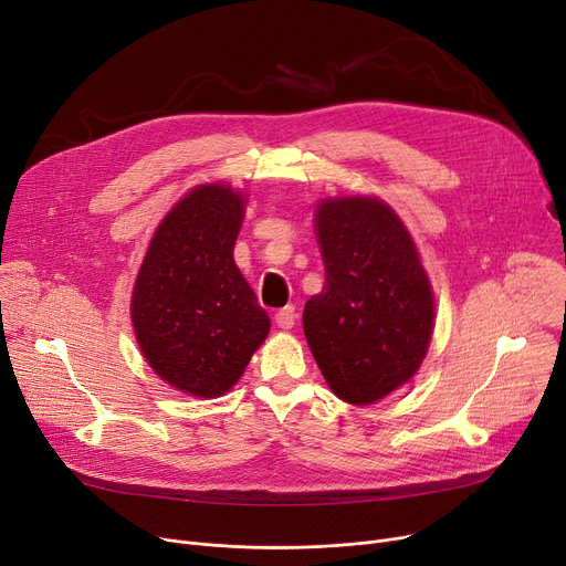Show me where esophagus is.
<instances>
[{"label":"esophagus","instance_id":"1","mask_svg":"<svg viewBox=\"0 0 566 566\" xmlns=\"http://www.w3.org/2000/svg\"><path fill=\"white\" fill-rule=\"evenodd\" d=\"M275 323H277V328H282V331H291L293 323H295V307L289 305V307L280 310L275 314Z\"/></svg>","mask_w":566,"mask_h":566}]
</instances>
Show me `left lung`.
<instances>
[{
    "label": "left lung",
    "instance_id": "obj_1",
    "mask_svg": "<svg viewBox=\"0 0 566 566\" xmlns=\"http://www.w3.org/2000/svg\"><path fill=\"white\" fill-rule=\"evenodd\" d=\"M316 235L325 284L305 305V337L331 390L369 406L420 369L433 333L431 284L408 229L376 197L323 199Z\"/></svg>",
    "mask_w": 566,
    "mask_h": 566
}]
</instances>
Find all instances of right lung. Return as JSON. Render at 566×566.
<instances>
[{
    "instance_id": "add662e5",
    "label": "right lung",
    "mask_w": 566,
    "mask_h": 566,
    "mask_svg": "<svg viewBox=\"0 0 566 566\" xmlns=\"http://www.w3.org/2000/svg\"><path fill=\"white\" fill-rule=\"evenodd\" d=\"M241 192L192 188L156 229L133 289L130 316L151 369L171 388L213 399L233 388L271 318L233 261Z\"/></svg>"
}]
</instances>
